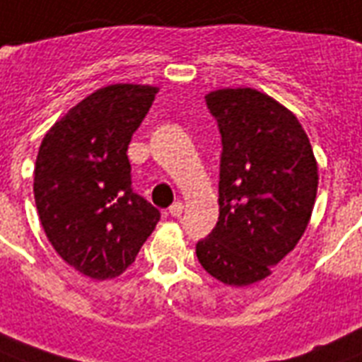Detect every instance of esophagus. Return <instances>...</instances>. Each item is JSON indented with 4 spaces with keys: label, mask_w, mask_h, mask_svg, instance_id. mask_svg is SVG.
Returning <instances> with one entry per match:
<instances>
[{
    "label": "esophagus",
    "mask_w": 362,
    "mask_h": 362,
    "mask_svg": "<svg viewBox=\"0 0 362 362\" xmlns=\"http://www.w3.org/2000/svg\"><path fill=\"white\" fill-rule=\"evenodd\" d=\"M169 212H170V216L178 218L182 214V212H184V203H180V201H176L175 205H170Z\"/></svg>",
    "instance_id": "1"
}]
</instances>
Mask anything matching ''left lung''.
I'll return each mask as SVG.
<instances>
[{"label": "left lung", "instance_id": "obj_1", "mask_svg": "<svg viewBox=\"0 0 362 362\" xmlns=\"http://www.w3.org/2000/svg\"><path fill=\"white\" fill-rule=\"evenodd\" d=\"M205 100L222 134L220 216L195 252L214 279L248 286L302 239L315 205L317 159L296 115L266 93L218 89Z\"/></svg>", "mask_w": 362, "mask_h": 362}]
</instances>
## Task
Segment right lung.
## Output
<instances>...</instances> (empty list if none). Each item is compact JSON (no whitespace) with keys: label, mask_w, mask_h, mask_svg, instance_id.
<instances>
[{"label":"right lung","mask_w":362,"mask_h":362,"mask_svg":"<svg viewBox=\"0 0 362 362\" xmlns=\"http://www.w3.org/2000/svg\"><path fill=\"white\" fill-rule=\"evenodd\" d=\"M157 90L132 83L102 87L60 117L37 151L41 226L60 258L90 279L125 272L161 218L132 192L127 157Z\"/></svg>","instance_id":"obj_1"}]
</instances>
